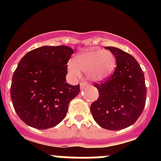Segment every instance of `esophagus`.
I'll list each match as a JSON object with an SVG mask.
<instances>
[{
  "mask_svg": "<svg viewBox=\"0 0 161 161\" xmlns=\"http://www.w3.org/2000/svg\"><path fill=\"white\" fill-rule=\"evenodd\" d=\"M89 87V84L87 82H81L80 83V88L82 89H85V88H88Z\"/></svg>",
  "mask_w": 161,
  "mask_h": 161,
  "instance_id": "esophagus-1",
  "label": "esophagus"
}]
</instances>
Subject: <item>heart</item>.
Returning <instances> with one entry per match:
<instances>
[{"label":"heart","mask_w":161,"mask_h":161,"mask_svg":"<svg viewBox=\"0 0 161 161\" xmlns=\"http://www.w3.org/2000/svg\"><path fill=\"white\" fill-rule=\"evenodd\" d=\"M116 67V58L110 50H95L77 55L74 61L68 63V71L78 77L80 71L87 72L88 78L95 82L108 79Z\"/></svg>","instance_id":"obj_1"}]
</instances>
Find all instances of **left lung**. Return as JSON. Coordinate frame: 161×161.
Returning a JSON list of instances; mask_svg holds the SVG:
<instances>
[{"label":"left lung","instance_id":"obj_1","mask_svg":"<svg viewBox=\"0 0 161 161\" xmlns=\"http://www.w3.org/2000/svg\"><path fill=\"white\" fill-rule=\"evenodd\" d=\"M114 53L117 67L105 82L94 84L99 91L90 111L96 122L105 129L116 131L134 124L146 104L144 73L136 59L119 48L106 47Z\"/></svg>","mask_w":161,"mask_h":161}]
</instances>
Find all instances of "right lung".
<instances>
[{
  "label": "right lung",
  "instance_id": "add662e5",
  "mask_svg": "<svg viewBox=\"0 0 161 161\" xmlns=\"http://www.w3.org/2000/svg\"><path fill=\"white\" fill-rule=\"evenodd\" d=\"M74 50L67 46H43L28 52L12 76L11 99L22 121L37 129L58 125L69 104L80 92L66 82L68 61Z\"/></svg>",
  "mask_w": 161,
  "mask_h": 161
}]
</instances>
